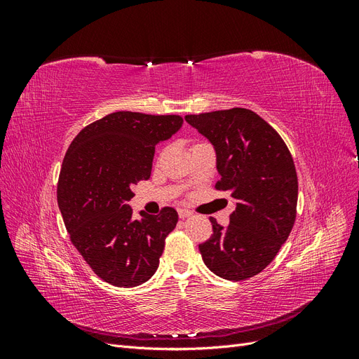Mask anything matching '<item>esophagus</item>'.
<instances>
[{
  "label": "esophagus",
  "mask_w": 359,
  "mask_h": 359,
  "mask_svg": "<svg viewBox=\"0 0 359 359\" xmlns=\"http://www.w3.org/2000/svg\"><path fill=\"white\" fill-rule=\"evenodd\" d=\"M191 211H189V210H178V215H180V219H187V217H191Z\"/></svg>",
  "instance_id": "34e87169"
}]
</instances>
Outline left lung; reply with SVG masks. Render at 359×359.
<instances>
[{"label": "left lung", "mask_w": 359, "mask_h": 359, "mask_svg": "<svg viewBox=\"0 0 359 359\" xmlns=\"http://www.w3.org/2000/svg\"><path fill=\"white\" fill-rule=\"evenodd\" d=\"M215 148V189L235 202L229 226L214 217L199 245L205 265L224 280L241 281L264 271L286 243L297 219L298 177L285 140L264 118L244 107L186 115Z\"/></svg>", "instance_id": "obj_1"}]
</instances>
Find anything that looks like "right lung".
I'll use <instances>...</instances> for the list:
<instances>
[{
    "label": "right lung",
    "instance_id": "1",
    "mask_svg": "<svg viewBox=\"0 0 359 359\" xmlns=\"http://www.w3.org/2000/svg\"><path fill=\"white\" fill-rule=\"evenodd\" d=\"M180 115L114 112L73 139L58 178L57 199L70 240L106 283L133 287L154 276L178 212L133 219V184L151 177L158 142L177 133Z\"/></svg>",
    "mask_w": 359,
    "mask_h": 359
}]
</instances>
